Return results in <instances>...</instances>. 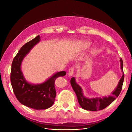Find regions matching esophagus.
<instances>
[{
	"label": "esophagus",
	"mask_w": 132,
	"mask_h": 132,
	"mask_svg": "<svg viewBox=\"0 0 132 132\" xmlns=\"http://www.w3.org/2000/svg\"><path fill=\"white\" fill-rule=\"evenodd\" d=\"M73 73H74V68L71 67L69 69L68 73V74L69 77H71V76L73 75Z\"/></svg>",
	"instance_id": "esophagus-1"
}]
</instances>
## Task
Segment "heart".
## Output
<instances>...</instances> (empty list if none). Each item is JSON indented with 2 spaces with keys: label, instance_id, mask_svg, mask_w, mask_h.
Listing matches in <instances>:
<instances>
[{
  "label": "heart",
  "instance_id": "heart-1",
  "mask_svg": "<svg viewBox=\"0 0 132 132\" xmlns=\"http://www.w3.org/2000/svg\"><path fill=\"white\" fill-rule=\"evenodd\" d=\"M89 45V43L88 42H81V45H80V47L81 48H82V50H84L86 48L88 47V46Z\"/></svg>",
  "mask_w": 132,
  "mask_h": 132
}]
</instances>
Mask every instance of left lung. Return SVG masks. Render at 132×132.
I'll return each instance as SVG.
<instances>
[{"label":"left lung","instance_id":"left-lung-1","mask_svg":"<svg viewBox=\"0 0 132 132\" xmlns=\"http://www.w3.org/2000/svg\"><path fill=\"white\" fill-rule=\"evenodd\" d=\"M121 62V68L123 72V75L121 79L119 80L118 85L115 90L112 92V95L109 96L108 97H96L89 98L85 97L83 95L82 89L78 84L76 82L75 79L73 77L70 80L71 85L73 87L74 92L77 95L78 101L80 106L82 109L91 111H96L101 110L105 109L106 107L110 105L112 102H113L120 94L122 90V85L124 81L125 75L123 73V64L122 58L120 59Z\"/></svg>","mask_w":132,"mask_h":132}]
</instances>
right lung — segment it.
<instances>
[{"instance_id":"right-lung-1","label":"right lung","mask_w":132,"mask_h":132,"mask_svg":"<svg viewBox=\"0 0 132 132\" xmlns=\"http://www.w3.org/2000/svg\"><path fill=\"white\" fill-rule=\"evenodd\" d=\"M39 41L40 37L38 35L25 44L19 50L12 62L10 81L15 96L21 104L35 110H46L52 106L55 100V80L59 77L65 75L66 72H57L39 84H32L26 80L21 70V63Z\"/></svg>"}]
</instances>
